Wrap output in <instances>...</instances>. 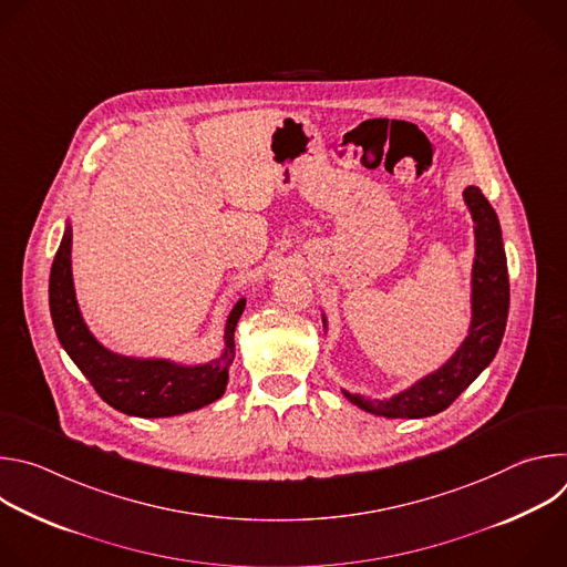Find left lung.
Instances as JSON below:
<instances>
[{"mask_svg": "<svg viewBox=\"0 0 567 567\" xmlns=\"http://www.w3.org/2000/svg\"><path fill=\"white\" fill-rule=\"evenodd\" d=\"M464 202L475 224L468 334L442 368L390 399H370L343 390L354 406L365 413L388 420H420L442 413L494 361L503 343L509 313V276L501 221L480 188H464ZM322 326L328 328L326 313Z\"/></svg>", "mask_w": 567, "mask_h": 567, "instance_id": "8db88e82", "label": "left lung"}]
</instances>
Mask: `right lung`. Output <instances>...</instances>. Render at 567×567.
<instances>
[{"mask_svg":"<svg viewBox=\"0 0 567 567\" xmlns=\"http://www.w3.org/2000/svg\"><path fill=\"white\" fill-rule=\"evenodd\" d=\"M247 300L239 298L224 328L221 357L184 365L168 359L123 357L101 346L78 309L71 278V226L66 224L49 276V307L60 346L112 409L134 417H173L208 406L228 383L235 328Z\"/></svg>","mask_w":567,"mask_h":567,"instance_id":"right-lung-1","label":"right lung"}]
</instances>
